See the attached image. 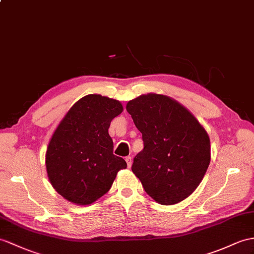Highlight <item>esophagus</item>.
<instances>
[{
    "mask_svg": "<svg viewBox=\"0 0 254 254\" xmlns=\"http://www.w3.org/2000/svg\"><path fill=\"white\" fill-rule=\"evenodd\" d=\"M125 160H126V163H127L128 168H130V167H131V164H132V158H131L130 156H127V157L125 158Z\"/></svg>",
    "mask_w": 254,
    "mask_h": 254,
    "instance_id": "esophagus-1",
    "label": "esophagus"
}]
</instances>
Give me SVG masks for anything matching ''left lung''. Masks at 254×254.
<instances>
[{
  "label": "left lung",
  "mask_w": 254,
  "mask_h": 254,
  "mask_svg": "<svg viewBox=\"0 0 254 254\" xmlns=\"http://www.w3.org/2000/svg\"><path fill=\"white\" fill-rule=\"evenodd\" d=\"M142 133L144 148L131 170L160 205L180 202L200 184L211 159L206 129L180 102L147 94L126 106Z\"/></svg>",
  "instance_id": "left-lung-1"
}]
</instances>
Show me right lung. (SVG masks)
<instances>
[{"label":"right lung","instance_id":"obj_1","mask_svg":"<svg viewBox=\"0 0 254 254\" xmlns=\"http://www.w3.org/2000/svg\"><path fill=\"white\" fill-rule=\"evenodd\" d=\"M119 100L101 95L80 98L54 131L45 155L49 182L59 195L87 206L108 193L127 164L113 154L109 127L123 112Z\"/></svg>","mask_w":254,"mask_h":254}]
</instances>
